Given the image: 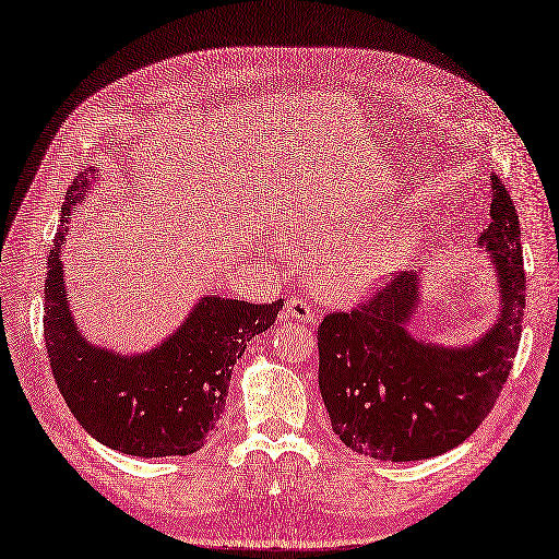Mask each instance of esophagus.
<instances>
[{"mask_svg":"<svg viewBox=\"0 0 559 559\" xmlns=\"http://www.w3.org/2000/svg\"><path fill=\"white\" fill-rule=\"evenodd\" d=\"M283 318L287 320H297V322H311L316 318L313 304L306 297H290L285 301Z\"/></svg>","mask_w":559,"mask_h":559,"instance_id":"1","label":"esophagus"}]
</instances>
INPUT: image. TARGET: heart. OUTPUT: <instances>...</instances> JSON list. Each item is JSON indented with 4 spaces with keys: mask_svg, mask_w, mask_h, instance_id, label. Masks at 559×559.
<instances>
[{
    "mask_svg": "<svg viewBox=\"0 0 559 559\" xmlns=\"http://www.w3.org/2000/svg\"><path fill=\"white\" fill-rule=\"evenodd\" d=\"M373 225H378L376 218ZM369 229L376 227H350L338 215L322 213L297 223L287 234V241L318 258L330 255L318 269L322 290L336 299H355L397 274L408 258V241L365 239Z\"/></svg>",
    "mask_w": 559,
    "mask_h": 559,
    "instance_id": "b5f03b06",
    "label": "heart"
}]
</instances>
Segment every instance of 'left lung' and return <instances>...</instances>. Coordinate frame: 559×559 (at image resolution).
<instances>
[{
    "mask_svg": "<svg viewBox=\"0 0 559 559\" xmlns=\"http://www.w3.org/2000/svg\"><path fill=\"white\" fill-rule=\"evenodd\" d=\"M490 227L480 234L495 264L501 309L472 346L445 348L413 336L420 276L404 272L353 311L318 328V385L334 435L355 453L411 462L469 439L499 400L525 316L520 221L511 194L490 176Z\"/></svg>",
    "mask_w": 559,
    "mask_h": 559,
    "instance_id": "1",
    "label": "left lung"
}]
</instances>
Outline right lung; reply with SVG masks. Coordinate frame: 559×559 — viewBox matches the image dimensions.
Segmentation results:
<instances>
[{
    "instance_id": "right-lung-1",
    "label": "right lung",
    "mask_w": 559,
    "mask_h": 559,
    "mask_svg": "<svg viewBox=\"0 0 559 559\" xmlns=\"http://www.w3.org/2000/svg\"><path fill=\"white\" fill-rule=\"evenodd\" d=\"M97 167L81 171L62 204L44 287V338L52 376L74 418L99 443L134 457L190 455L223 416L231 369L246 344L274 325L283 299L250 304L206 295L167 341L118 355L87 344L69 311L62 241Z\"/></svg>"
}]
</instances>
